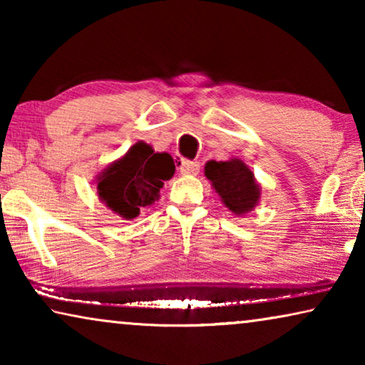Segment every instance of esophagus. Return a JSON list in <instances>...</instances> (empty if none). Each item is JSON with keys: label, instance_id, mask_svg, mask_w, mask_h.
I'll return each mask as SVG.
<instances>
[{"label": "esophagus", "instance_id": "obj_1", "mask_svg": "<svg viewBox=\"0 0 365 365\" xmlns=\"http://www.w3.org/2000/svg\"><path fill=\"white\" fill-rule=\"evenodd\" d=\"M199 168L200 165L197 161H191V160H184L181 163V166H179V170H181V174H187V176H194V174L199 173Z\"/></svg>", "mask_w": 365, "mask_h": 365}]
</instances>
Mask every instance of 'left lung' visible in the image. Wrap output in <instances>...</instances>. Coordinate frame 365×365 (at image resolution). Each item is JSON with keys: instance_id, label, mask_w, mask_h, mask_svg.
Masks as SVG:
<instances>
[{"instance_id": "obj_1", "label": "left lung", "mask_w": 365, "mask_h": 365, "mask_svg": "<svg viewBox=\"0 0 365 365\" xmlns=\"http://www.w3.org/2000/svg\"><path fill=\"white\" fill-rule=\"evenodd\" d=\"M205 176L234 214H247L258 202L260 187L253 173L240 160L209 161Z\"/></svg>"}]
</instances>
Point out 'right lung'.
Here are the masks:
<instances>
[{"label": "right lung", "mask_w": 365, "mask_h": 365, "mask_svg": "<svg viewBox=\"0 0 365 365\" xmlns=\"http://www.w3.org/2000/svg\"><path fill=\"white\" fill-rule=\"evenodd\" d=\"M174 170L176 166L168 153H155L150 145L140 141L98 178V195L113 212L123 219H135L141 209L160 197L163 181L171 179Z\"/></svg>", "instance_id": "right-lung-1"}]
</instances>
